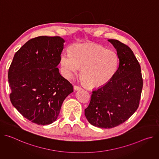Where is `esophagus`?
Masks as SVG:
<instances>
[{"instance_id": "esophagus-1", "label": "esophagus", "mask_w": 159, "mask_h": 159, "mask_svg": "<svg viewBox=\"0 0 159 159\" xmlns=\"http://www.w3.org/2000/svg\"><path fill=\"white\" fill-rule=\"evenodd\" d=\"M74 89H75V90L82 89V87H80V86H79V85H75L74 86Z\"/></svg>"}]
</instances>
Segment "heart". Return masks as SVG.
Returning a JSON list of instances; mask_svg holds the SVG:
<instances>
[{
  "label": "heart",
  "instance_id": "1",
  "mask_svg": "<svg viewBox=\"0 0 159 159\" xmlns=\"http://www.w3.org/2000/svg\"><path fill=\"white\" fill-rule=\"evenodd\" d=\"M60 63L66 78L81 69L83 82L89 87H96L106 84L115 75L118 57L115 51L99 44H77L71 47L70 52L61 54Z\"/></svg>",
  "mask_w": 159,
  "mask_h": 159
}]
</instances>
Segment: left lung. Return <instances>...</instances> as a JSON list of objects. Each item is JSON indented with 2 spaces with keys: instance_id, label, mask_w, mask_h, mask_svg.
Listing matches in <instances>:
<instances>
[{
  "instance_id": "8db88e82",
  "label": "left lung",
  "mask_w": 159,
  "mask_h": 159,
  "mask_svg": "<svg viewBox=\"0 0 159 159\" xmlns=\"http://www.w3.org/2000/svg\"><path fill=\"white\" fill-rule=\"evenodd\" d=\"M116 49L120 60L115 75L94 90L85 116L93 126H117L128 120L139 106L143 87L141 68L133 51L116 39H108Z\"/></svg>"
}]
</instances>
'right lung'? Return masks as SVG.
<instances>
[{
  "mask_svg": "<svg viewBox=\"0 0 159 159\" xmlns=\"http://www.w3.org/2000/svg\"><path fill=\"white\" fill-rule=\"evenodd\" d=\"M64 42L60 36L32 38L15 53L9 69L11 103L39 125L56 121L63 101L74 91L57 68Z\"/></svg>",
  "mask_w": 159,
  "mask_h": 159,
  "instance_id": "1",
  "label": "right lung"
}]
</instances>
